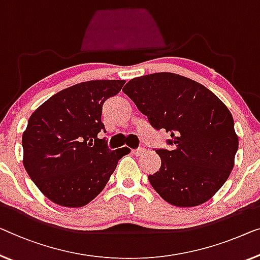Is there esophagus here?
I'll list each match as a JSON object with an SVG mask.
<instances>
[{"label":"esophagus","instance_id":"1","mask_svg":"<svg viewBox=\"0 0 260 260\" xmlns=\"http://www.w3.org/2000/svg\"><path fill=\"white\" fill-rule=\"evenodd\" d=\"M132 153L137 155V156H139V155H142V154H145V153H146V149H145V148H142V147H139V148L132 150Z\"/></svg>","mask_w":260,"mask_h":260}]
</instances>
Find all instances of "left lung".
Wrapping results in <instances>:
<instances>
[{
    "label": "left lung",
    "mask_w": 260,
    "mask_h": 260,
    "mask_svg": "<svg viewBox=\"0 0 260 260\" xmlns=\"http://www.w3.org/2000/svg\"><path fill=\"white\" fill-rule=\"evenodd\" d=\"M123 93L148 118L166 129L170 149H156L161 167L148 180L175 207H196L225 183L235 165L238 137L228 107L210 90L170 72L129 80Z\"/></svg>",
    "instance_id": "8db88e82"
}]
</instances>
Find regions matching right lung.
I'll use <instances>...</instances> for the list:
<instances>
[{
	"label": "right lung",
	"instance_id": "1",
	"mask_svg": "<svg viewBox=\"0 0 260 260\" xmlns=\"http://www.w3.org/2000/svg\"><path fill=\"white\" fill-rule=\"evenodd\" d=\"M125 80H90L53 94L29 118L22 137L23 165L53 203L79 208L99 195L131 150H111L99 132L103 105Z\"/></svg>",
	"mask_w": 260,
	"mask_h": 260
}]
</instances>
